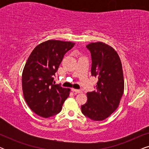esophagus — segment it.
<instances>
[{"mask_svg":"<svg viewBox=\"0 0 149 149\" xmlns=\"http://www.w3.org/2000/svg\"><path fill=\"white\" fill-rule=\"evenodd\" d=\"M71 90H72L73 92L75 93H81V91L80 90V89H77L72 88V89H71Z\"/></svg>","mask_w":149,"mask_h":149,"instance_id":"34e87169","label":"esophagus"}]
</instances>
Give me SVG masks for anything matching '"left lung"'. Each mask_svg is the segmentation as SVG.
Wrapping results in <instances>:
<instances>
[{
    "label": "left lung",
    "mask_w": 149,
    "mask_h": 149,
    "mask_svg": "<svg viewBox=\"0 0 149 149\" xmlns=\"http://www.w3.org/2000/svg\"><path fill=\"white\" fill-rule=\"evenodd\" d=\"M91 57V76L98 79L96 90L87 93L81 112L93 121H103L119 107L124 91L122 65L117 53L102 42L86 46Z\"/></svg>",
    "instance_id": "8db88e82"
}]
</instances>
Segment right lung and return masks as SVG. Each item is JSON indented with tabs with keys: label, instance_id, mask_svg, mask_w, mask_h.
<instances>
[{
	"label": "right lung",
	"instance_id": "add662e5",
	"mask_svg": "<svg viewBox=\"0 0 149 149\" xmlns=\"http://www.w3.org/2000/svg\"><path fill=\"white\" fill-rule=\"evenodd\" d=\"M75 43L49 40L36 47L22 73L24 99L34 113L42 117L56 115L62 110L70 89L56 85L54 76L65 54Z\"/></svg>",
	"mask_w": 149,
	"mask_h": 149
}]
</instances>
